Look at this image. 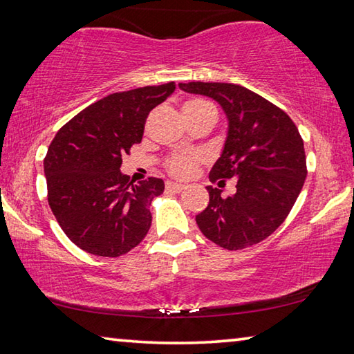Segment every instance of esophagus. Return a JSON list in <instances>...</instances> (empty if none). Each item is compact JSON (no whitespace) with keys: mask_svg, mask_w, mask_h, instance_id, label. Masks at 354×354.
Here are the masks:
<instances>
[{"mask_svg":"<svg viewBox=\"0 0 354 354\" xmlns=\"http://www.w3.org/2000/svg\"><path fill=\"white\" fill-rule=\"evenodd\" d=\"M187 187H185L184 184H178V183H167V190H171V192H176V194H179V192L185 190Z\"/></svg>","mask_w":354,"mask_h":354,"instance_id":"obj_1","label":"esophagus"}]
</instances>
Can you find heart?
<instances>
[{"mask_svg": "<svg viewBox=\"0 0 354 354\" xmlns=\"http://www.w3.org/2000/svg\"><path fill=\"white\" fill-rule=\"evenodd\" d=\"M206 107L212 106L205 100H190L184 104L183 111H200ZM201 160L203 158L200 154H176L169 160V171L178 178H189L194 175Z\"/></svg>", "mask_w": 354, "mask_h": 354, "instance_id": "obj_1", "label": "heart"}]
</instances>
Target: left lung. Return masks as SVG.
I'll list each match as a JSON object with an SVG mask.
<instances>
[{
	"mask_svg": "<svg viewBox=\"0 0 354 354\" xmlns=\"http://www.w3.org/2000/svg\"><path fill=\"white\" fill-rule=\"evenodd\" d=\"M179 88L221 106L227 134L209 179L218 187L225 178L236 179V194L231 197L207 185L209 205L196 215V225L226 250L259 243L289 215L308 175L295 123L270 101L237 84L181 82Z\"/></svg>",
	"mask_w": 354,
	"mask_h": 354,
	"instance_id": "1",
	"label": "left lung"
}]
</instances>
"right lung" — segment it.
<instances>
[{
    "label": "right lung",
    "instance_id": "add662e5",
    "mask_svg": "<svg viewBox=\"0 0 354 354\" xmlns=\"http://www.w3.org/2000/svg\"><path fill=\"white\" fill-rule=\"evenodd\" d=\"M175 82L107 95L57 131L44 160L48 203L71 242L95 256L118 257L151 226L149 205L165 184H134L122 156L140 143L148 113L175 92Z\"/></svg>",
    "mask_w": 354,
    "mask_h": 354
}]
</instances>
